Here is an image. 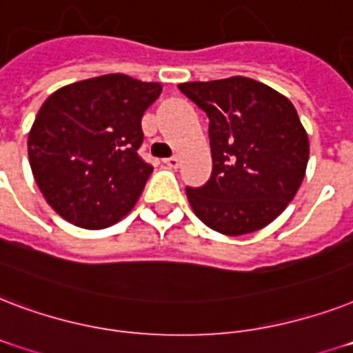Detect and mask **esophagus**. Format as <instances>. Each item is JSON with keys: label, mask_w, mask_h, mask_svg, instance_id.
<instances>
[{"label": "esophagus", "mask_w": 353, "mask_h": 353, "mask_svg": "<svg viewBox=\"0 0 353 353\" xmlns=\"http://www.w3.org/2000/svg\"><path fill=\"white\" fill-rule=\"evenodd\" d=\"M163 163H165V165H168V168H171V169H179L180 160L176 157H171V158H165V160H163Z\"/></svg>", "instance_id": "obj_1"}]
</instances>
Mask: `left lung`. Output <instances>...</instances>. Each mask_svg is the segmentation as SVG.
<instances>
[{
    "label": "left lung",
    "instance_id": "obj_1",
    "mask_svg": "<svg viewBox=\"0 0 353 353\" xmlns=\"http://www.w3.org/2000/svg\"><path fill=\"white\" fill-rule=\"evenodd\" d=\"M179 90L210 119L214 169L204 185L185 188L196 217L225 236L272 223L296 195L310 158L293 103L247 77L184 83Z\"/></svg>",
    "mask_w": 353,
    "mask_h": 353
}]
</instances>
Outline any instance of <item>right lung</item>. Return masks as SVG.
Listing matches in <instances>:
<instances>
[{
    "label": "right lung",
    "mask_w": 353,
    "mask_h": 353,
    "mask_svg": "<svg viewBox=\"0 0 353 353\" xmlns=\"http://www.w3.org/2000/svg\"><path fill=\"white\" fill-rule=\"evenodd\" d=\"M160 92L158 83L112 73L46 99L27 147L38 188L60 217L99 230L132 210L152 173L138 154L141 117Z\"/></svg>",
    "instance_id": "right-lung-1"
}]
</instances>
